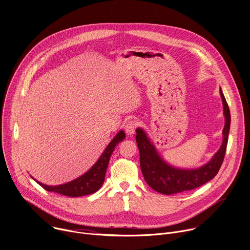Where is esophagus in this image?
<instances>
[{
  "instance_id": "obj_1",
  "label": "esophagus",
  "mask_w": 250,
  "mask_h": 250,
  "mask_svg": "<svg viewBox=\"0 0 250 250\" xmlns=\"http://www.w3.org/2000/svg\"><path fill=\"white\" fill-rule=\"evenodd\" d=\"M136 122L135 121H129L127 122V124L125 125V132L127 133V135H132L135 131V128H136Z\"/></svg>"
}]
</instances>
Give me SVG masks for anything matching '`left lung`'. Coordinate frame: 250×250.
<instances>
[{
    "label": "left lung",
    "mask_w": 250,
    "mask_h": 250,
    "mask_svg": "<svg viewBox=\"0 0 250 250\" xmlns=\"http://www.w3.org/2000/svg\"><path fill=\"white\" fill-rule=\"evenodd\" d=\"M223 101L225 127L223 130V142L220 149L205 165L194 169L177 168L168 164L158 153L146 132L136 128V144L139 149L140 168L146 183L156 192L164 195H172L196 189L215 177L225 158L229 132L230 128V113L226 98L220 88Z\"/></svg>",
    "instance_id": "8db88e82"
}]
</instances>
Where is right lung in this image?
<instances>
[{
  "label": "right lung",
  "mask_w": 250,
  "mask_h": 250,
  "mask_svg": "<svg viewBox=\"0 0 250 250\" xmlns=\"http://www.w3.org/2000/svg\"><path fill=\"white\" fill-rule=\"evenodd\" d=\"M125 137V134L124 130H120L108 145V146L105 147V149L97 160V162L92 166V168H90L86 173H84L82 176L78 177L77 179L73 181H70L68 183L58 186H48L37 180L35 181L48 192H54L68 197H82L93 194L102 187L104 181V175L106 168H108L111 155L115 150L116 146L121 141L124 140Z\"/></svg>",
  "instance_id": "add662e5"
}]
</instances>
